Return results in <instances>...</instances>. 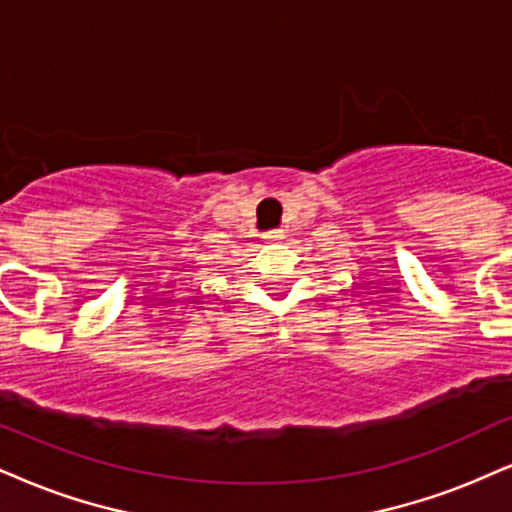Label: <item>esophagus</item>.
<instances>
[{
	"mask_svg": "<svg viewBox=\"0 0 512 512\" xmlns=\"http://www.w3.org/2000/svg\"><path fill=\"white\" fill-rule=\"evenodd\" d=\"M263 239H266V242H270V244H277V242H282V239H285V232H282V230L266 232V235H263Z\"/></svg>",
	"mask_w": 512,
	"mask_h": 512,
	"instance_id": "1",
	"label": "esophagus"
}]
</instances>
